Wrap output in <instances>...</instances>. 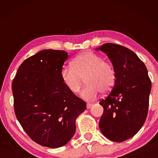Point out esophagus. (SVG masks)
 <instances>
[{
    "label": "esophagus",
    "mask_w": 158,
    "mask_h": 158,
    "mask_svg": "<svg viewBox=\"0 0 158 158\" xmlns=\"http://www.w3.org/2000/svg\"><path fill=\"white\" fill-rule=\"evenodd\" d=\"M92 106V104H90V103H87V105H86V107H87V109H90V107H91Z\"/></svg>",
    "instance_id": "1"
}]
</instances>
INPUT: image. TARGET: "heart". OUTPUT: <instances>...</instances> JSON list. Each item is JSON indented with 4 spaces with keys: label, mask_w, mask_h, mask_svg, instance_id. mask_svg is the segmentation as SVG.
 <instances>
[{
    "label": "heart",
    "mask_w": 158,
    "mask_h": 158,
    "mask_svg": "<svg viewBox=\"0 0 158 158\" xmlns=\"http://www.w3.org/2000/svg\"><path fill=\"white\" fill-rule=\"evenodd\" d=\"M60 76L67 89L74 94L80 91L85 79L86 86L81 96L85 100H95L100 92H110L116 79L114 66L104 61L100 56L89 51L74 58L71 68H64Z\"/></svg>",
    "instance_id": "b5f03b06"
}]
</instances>
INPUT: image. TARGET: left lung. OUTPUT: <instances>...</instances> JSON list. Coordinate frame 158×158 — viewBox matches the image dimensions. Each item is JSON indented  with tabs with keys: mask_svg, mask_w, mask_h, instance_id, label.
I'll use <instances>...</instances> for the list:
<instances>
[{
	"mask_svg": "<svg viewBox=\"0 0 158 158\" xmlns=\"http://www.w3.org/2000/svg\"><path fill=\"white\" fill-rule=\"evenodd\" d=\"M95 50L106 53L116 74L113 89L100 102L104 111L99 126L108 139L122 142L135 136L145 123L151 79L144 63L127 48L106 43Z\"/></svg>",
	"mask_w": 158,
	"mask_h": 158,
	"instance_id": "1",
	"label": "left lung"
}]
</instances>
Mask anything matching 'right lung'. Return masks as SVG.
I'll return each instance as SVG.
<instances>
[{
    "label": "right lung",
    "instance_id": "1",
    "mask_svg": "<svg viewBox=\"0 0 158 158\" xmlns=\"http://www.w3.org/2000/svg\"><path fill=\"white\" fill-rule=\"evenodd\" d=\"M68 58L65 51L42 50L21 63L12 84L15 114L23 129L32 140L52 148L68 143L77 118L86 109L61 79Z\"/></svg>",
    "mask_w": 158,
    "mask_h": 158
}]
</instances>
